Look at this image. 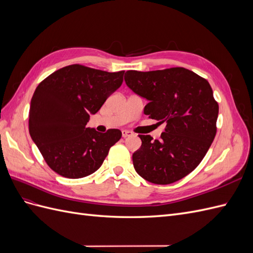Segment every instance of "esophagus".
<instances>
[{
    "label": "esophagus",
    "mask_w": 253,
    "mask_h": 253,
    "mask_svg": "<svg viewBox=\"0 0 253 253\" xmlns=\"http://www.w3.org/2000/svg\"><path fill=\"white\" fill-rule=\"evenodd\" d=\"M129 136H132V132L126 131V129H122V137H124V138H126V137Z\"/></svg>",
    "instance_id": "esophagus-1"
}]
</instances>
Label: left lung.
Here are the masks:
<instances>
[{
    "mask_svg": "<svg viewBox=\"0 0 253 253\" xmlns=\"http://www.w3.org/2000/svg\"><path fill=\"white\" fill-rule=\"evenodd\" d=\"M126 84L147 99L144 114L166 124L159 140L139 135L141 147L133 165L142 178L169 185L201 164L216 134L218 104L209 82L183 67L163 71H127Z\"/></svg>",
    "mask_w": 253,
    "mask_h": 253,
    "instance_id": "8db88e82",
    "label": "left lung"
}]
</instances>
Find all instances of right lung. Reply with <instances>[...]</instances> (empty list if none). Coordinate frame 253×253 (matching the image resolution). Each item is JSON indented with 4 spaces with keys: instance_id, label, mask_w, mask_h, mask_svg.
Returning a JSON list of instances; mask_svg holds the SVG:
<instances>
[{
    "instance_id": "add662e5",
    "label": "right lung",
    "mask_w": 253,
    "mask_h": 253,
    "mask_svg": "<svg viewBox=\"0 0 253 253\" xmlns=\"http://www.w3.org/2000/svg\"><path fill=\"white\" fill-rule=\"evenodd\" d=\"M124 74L73 64L38 85L30 101L29 134L52 171L82 178L101 167L122 134L117 128L99 133L85 126L89 115L121 86Z\"/></svg>"
}]
</instances>
